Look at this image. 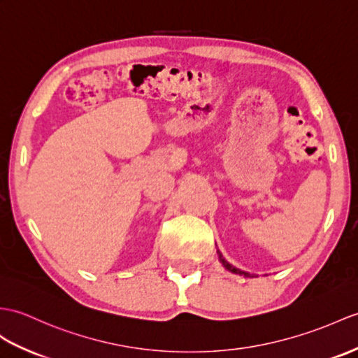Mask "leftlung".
<instances>
[{"label":"left lung","mask_w":358,"mask_h":358,"mask_svg":"<svg viewBox=\"0 0 358 358\" xmlns=\"http://www.w3.org/2000/svg\"><path fill=\"white\" fill-rule=\"evenodd\" d=\"M218 256H220V262L224 265V267H226L229 271H231V273H235V274H244V276L245 278H252L253 276V274H250V273H245V271H241L239 268H236V267H234V265H231V264H229L226 259H224V257H222V255L218 252Z\"/></svg>","instance_id":"8db88e82"}]
</instances>
